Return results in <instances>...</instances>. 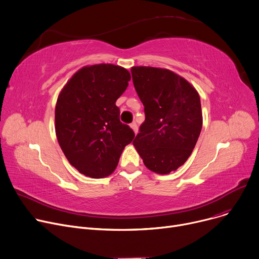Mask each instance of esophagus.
I'll list each match as a JSON object with an SVG mask.
<instances>
[{"instance_id": "obj_1", "label": "esophagus", "mask_w": 259, "mask_h": 259, "mask_svg": "<svg viewBox=\"0 0 259 259\" xmlns=\"http://www.w3.org/2000/svg\"><path fill=\"white\" fill-rule=\"evenodd\" d=\"M130 127L132 128V130L134 131V133H135V134H137V131H139V127H137L136 123H135V122L131 123V124H130Z\"/></svg>"}]
</instances>
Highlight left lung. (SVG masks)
Instances as JSON below:
<instances>
[{
  "instance_id": "left-lung-1",
  "label": "left lung",
  "mask_w": 259,
  "mask_h": 259,
  "mask_svg": "<svg viewBox=\"0 0 259 259\" xmlns=\"http://www.w3.org/2000/svg\"><path fill=\"white\" fill-rule=\"evenodd\" d=\"M131 74L146 115L133 145L149 169L168 174L187 160L197 144L200 97L185 79L165 68L134 66Z\"/></svg>"
}]
</instances>
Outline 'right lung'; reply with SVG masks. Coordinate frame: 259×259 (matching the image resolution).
<instances>
[{
    "mask_svg": "<svg viewBox=\"0 0 259 259\" xmlns=\"http://www.w3.org/2000/svg\"><path fill=\"white\" fill-rule=\"evenodd\" d=\"M130 79V73L118 65L85 66L58 97V143L67 160L85 176H109L124 148L134 139L133 130L119 120V108L115 105Z\"/></svg>",
    "mask_w": 259,
    "mask_h": 259,
    "instance_id": "right-lung-1",
    "label": "right lung"
}]
</instances>
